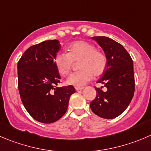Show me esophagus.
<instances>
[{
	"instance_id": "34e87169",
	"label": "esophagus",
	"mask_w": 151,
	"mask_h": 151,
	"mask_svg": "<svg viewBox=\"0 0 151 151\" xmlns=\"http://www.w3.org/2000/svg\"><path fill=\"white\" fill-rule=\"evenodd\" d=\"M75 89H76V91H80L83 90V88H77V87H76Z\"/></svg>"
}]
</instances>
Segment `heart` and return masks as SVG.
Here are the masks:
<instances>
[{
  "label": "heart",
  "mask_w": 151,
  "mask_h": 151,
  "mask_svg": "<svg viewBox=\"0 0 151 151\" xmlns=\"http://www.w3.org/2000/svg\"><path fill=\"white\" fill-rule=\"evenodd\" d=\"M80 60V71L71 74L67 79V84L83 88L91 81L93 75L99 76L105 71L107 60L104 54L96 50L91 43L78 40L68 46V54L59 52L55 57V65L58 72L65 76L70 72L74 62Z\"/></svg>",
  "instance_id": "1"
}]
</instances>
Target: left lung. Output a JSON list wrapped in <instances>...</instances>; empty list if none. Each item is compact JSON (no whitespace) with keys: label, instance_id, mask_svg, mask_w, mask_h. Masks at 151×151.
Listing matches in <instances>:
<instances>
[{"label":"left lung","instance_id":"8db88e82","mask_svg":"<svg viewBox=\"0 0 151 151\" xmlns=\"http://www.w3.org/2000/svg\"><path fill=\"white\" fill-rule=\"evenodd\" d=\"M103 50L107 66L97 83L107 88H95L96 96L90 103L91 111L104 119L117 117L131 102L135 89L134 63L125 48L107 37H93Z\"/></svg>","mask_w":151,"mask_h":151}]
</instances>
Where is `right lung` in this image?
<instances>
[{
  "label": "right lung",
  "instance_id": "1",
  "mask_svg": "<svg viewBox=\"0 0 151 151\" xmlns=\"http://www.w3.org/2000/svg\"><path fill=\"white\" fill-rule=\"evenodd\" d=\"M60 48L59 40H46L29 47L17 63L22 102L29 114L42 123L60 119L75 93L72 86L57 87L61 77L54 60Z\"/></svg>",
  "mask_w": 151,
  "mask_h": 151
}]
</instances>
